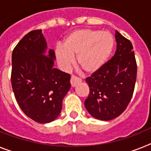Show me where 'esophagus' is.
Instances as JSON below:
<instances>
[{
    "label": "esophagus",
    "instance_id": "obj_1",
    "mask_svg": "<svg viewBox=\"0 0 151 151\" xmlns=\"http://www.w3.org/2000/svg\"><path fill=\"white\" fill-rule=\"evenodd\" d=\"M81 79L76 76H71V78H70V83H71L72 87H75L78 83H81Z\"/></svg>",
    "mask_w": 151,
    "mask_h": 151
}]
</instances>
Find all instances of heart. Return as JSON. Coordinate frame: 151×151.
Instances as JSON below:
<instances>
[{"label":"heart","mask_w":151,"mask_h":151,"mask_svg":"<svg viewBox=\"0 0 151 151\" xmlns=\"http://www.w3.org/2000/svg\"><path fill=\"white\" fill-rule=\"evenodd\" d=\"M114 39L109 32L92 29H79L66 37L63 46L55 49V56L63 69L68 70L74 62L88 73H93L106 63L112 53Z\"/></svg>","instance_id":"b5f03b06"}]
</instances>
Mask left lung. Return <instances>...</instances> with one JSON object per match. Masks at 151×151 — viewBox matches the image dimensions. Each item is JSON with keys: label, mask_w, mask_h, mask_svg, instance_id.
Wrapping results in <instances>:
<instances>
[{"label": "left lung", "mask_w": 151, "mask_h": 151, "mask_svg": "<svg viewBox=\"0 0 151 151\" xmlns=\"http://www.w3.org/2000/svg\"><path fill=\"white\" fill-rule=\"evenodd\" d=\"M116 50L111 60L86 79L90 93L84 101L94 118L111 121L130 103L137 79V63L132 44L116 30Z\"/></svg>", "instance_id": "left-lung-1"}]
</instances>
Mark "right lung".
<instances>
[{"label": "right lung", "mask_w": 151, "mask_h": 151, "mask_svg": "<svg viewBox=\"0 0 151 151\" xmlns=\"http://www.w3.org/2000/svg\"><path fill=\"white\" fill-rule=\"evenodd\" d=\"M41 30L27 34L12 53L11 85L17 104L27 116L40 124L58 118L70 88V75L54 68L55 54L47 52Z\"/></svg>", "instance_id": "obj_1"}]
</instances>
